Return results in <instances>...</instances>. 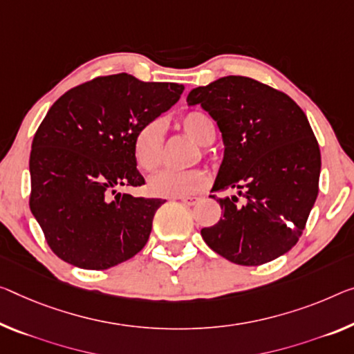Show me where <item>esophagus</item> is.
<instances>
[{"label": "esophagus", "mask_w": 354, "mask_h": 354, "mask_svg": "<svg viewBox=\"0 0 354 354\" xmlns=\"http://www.w3.org/2000/svg\"><path fill=\"white\" fill-rule=\"evenodd\" d=\"M178 199H180L185 205H194L199 203V198H196V196H185V198H178Z\"/></svg>", "instance_id": "esophagus-1"}]
</instances>
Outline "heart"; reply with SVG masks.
I'll return each instance as SVG.
<instances>
[{"mask_svg":"<svg viewBox=\"0 0 354 354\" xmlns=\"http://www.w3.org/2000/svg\"><path fill=\"white\" fill-rule=\"evenodd\" d=\"M182 131L199 145L215 140L216 128L207 113L192 111L180 117ZM134 158L140 169L155 171L162 161V127L158 120L144 124L134 138ZM209 176L201 169L161 171L149 180V192L158 198H185L207 187Z\"/></svg>","mask_w":354,"mask_h":354,"instance_id":"1","label":"heart"}]
</instances>
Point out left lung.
<instances>
[{"label": "left lung", "instance_id": "obj_1", "mask_svg": "<svg viewBox=\"0 0 354 354\" xmlns=\"http://www.w3.org/2000/svg\"><path fill=\"white\" fill-rule=\"evenodd\" d=\"M218 124L225 153L212 192L223 216L203 227L205 243L234 264L259 266L296 245L318 196L322 153L306 113L258 80L227 75L188 93ZM215 199V196H210Z\"/></svg>", "mask_w": 354, "mask_h": 354}]
</instances>
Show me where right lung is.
Listing matches in <instances>:
<instances>
[{"mask_svg": "<svg viewBox=\"0 0 354 354\" xmlns=\"http://www.w3.org/2000/svg\"><path fill=\"white\" fill-rule=\"evenodd\" d=\"M182 91L122 73L74 86L48 109L31 144L30 209L58 258L104 270L144 248L165 201L118 188L145 183L136 167V133Z\"/></svg>", "mask_w": 354, "mask_h": 354, "instance_id": "add662e5", "label": "right lung"}]
</instances>
